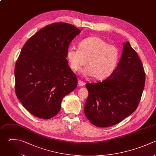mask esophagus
Listing matches in <instances>:
<instances>
[{
	"label": "esophagus",
	"mask_w": 156,
	"mask_h": 156,
	"mask_svg": "<svg viewBox=\"0 0 156 156\" xmlns=\"http://www.w3.org/2000/svg\"><path fill=\"white\" fill-rule=\"evenodd\" d=\"M78 85L79 87H83L85 85V83L82 80H78Z\"/></svg>",
	"instance_id": "34e87169"
}]
</instances>
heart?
Returning <instances> with one entry per match:
<instances>
[{"label": "heart", "instance_id": "b5f03b06", "mask_svg": "<svg viewBox=\"0 0 156 156\" xmlns=\"http://www.w3.org/2000/svg\"><path fill=\"white\" fill-rule=\"evenodd\" d=\"M66 55L73 71H79L86 63L87 66L83 70V74L92 76L97 80H103L111 76L120 59L119 49L98 37L82 40L78 49L68 48Z\"/></svg>", "mask_w": 156, "mask_h": 156}]
</instances>
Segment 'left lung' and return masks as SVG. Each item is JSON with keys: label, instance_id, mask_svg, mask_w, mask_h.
<instances>
[{"label": "left lung", "instance_id": "obj_1", "mask_svg": "<svg viewBox=\"0 0 156 156\" xmlns=\"http://www.w3.org/2000/svg\"><path fill=\"white\" fill-rule=\"evenodd\" d=\"M145 73L137 53L129 41L123 43L114 73L105 80L87 83L84 113L93 125L106 127L121 122L137 108L144 87Z\"/></svg>", "mask_w": 156, "mask_h": 156}]
</instances>
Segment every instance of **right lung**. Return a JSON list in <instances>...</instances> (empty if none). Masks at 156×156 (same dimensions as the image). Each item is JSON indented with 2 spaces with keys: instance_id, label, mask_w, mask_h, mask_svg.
Masks as SVG:
<instances>
[{
  "instance_id": "obj_1",
  "label": "right lung",
  "mask_w": 156,
  "mask_h": 156,
  "mask_svg": "<svg viewBox=\"0 0 156 156\" xmlns=\"http://www.w3.org/2000/svg\"><path fill=\"white\" fill-rule=\"evenodd\" d=\"M80 33L65 23L48 25L24 45L15 68V92L33 115L50 119L61 108L63 98L77 86L66 60V51Z\"/></svg>"
}]
</instances>
